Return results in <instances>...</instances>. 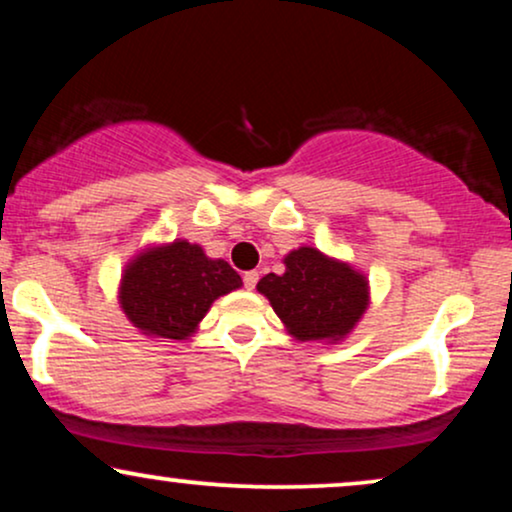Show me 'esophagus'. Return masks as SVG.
I'll return each mask as SVG.
<instances>
[{"label": "esophagus", "instance_id": "obj_1", "mask_svg": "<svg viewBox=\"0 0 512 512\" xmlns=\"http://www.w3.org/2000/svg\"><path fill=\"white\" fill-rule=\"evenodd\" d=\"M257 279H260V274H257V272H245L243 274V284H245V289H255V286H257Z\"/></svg>", "mask_w": 512, "mask_h": 512}]
</instances>
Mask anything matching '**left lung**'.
I'll return each mask as SVG.
<instances>
[{"mask_svg": "<svg viewBox=\"0 0 512 512\" xmlns=\"http://www.w3.org/2000/svg\"><path fill=\"white\" fill-rule=\"evenodd\" d=\"M284 264L286 272L262 276L257 291L269 298L293 337L301 342H339L354 330L368 305L366 276L315 248L289 252Z\"/></svg>", "mask_w": 512, "mask_h": 512, "instance_id": "8db88e82", "label": "left lung"}]
</instances>
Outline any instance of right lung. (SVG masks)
<instances>
[{
	"instance_id": "obj_1",
	"label": "right lung",
	"mask_w": 512,
	"mask_h": 512,
	"mask_svg": "<svg viewBox=\"0 0 512 512\" xmlns=\"http://www.w3.org/2000/svg\"><path fill=\"white\" fill-rule=\"evenodd\" d=\"M240 284L231 264L209 260L199 245L175 240L132 260L122 274L120 303L129 322L149 337L185 339L211 303Z\"/></svg>"
}]
</instances>
